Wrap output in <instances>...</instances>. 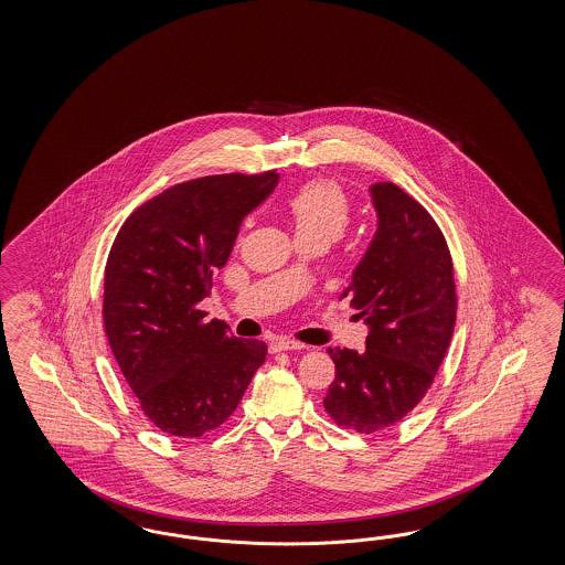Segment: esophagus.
Masks as SVG:
<instances>
[{
    "instance_id": "obj_1",
    "label": "esophagus",
    "mask_w": 565,
    "mask_h": 565,
    "mask_svg": "<svg viewBox=\"0 0 565 565\" xmlns=\"http://www.w3.org/2000/svg\"><path fill=\"white\" fill-rule=\"evenodd\" d=\"M271 352H288V350H305L308 345L305 343L294 342V340H277L269 345Z\"/></svg>"
}]
</instances>
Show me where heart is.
Wrapping results in <instances>:
<instances>
[{
	"mask_svg": "<svg viewBox=\"0 0 565 565\" xmlns=\"http://www.w3.org/2000/svg\"><path fill=\"white\" fill-rule=\"evenodd\" d=\"M296 239L319 238L327 244L342 238L350 225V203L333 180H310L286 201Z\"/></svg>",
	"mask_w": 565,
	"mask_h": 565,
	"instance_id": "b5f03b06",
	"label": "heart"
}]
</instances>
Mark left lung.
Wrapping results in <instances>:
<instances>
[{
    "instance_id": "left-lung-1",
    "label": "left lung",
    "mask_w": 565,
    "mask_h": 565,
    "mask_svg": "<svg viewBox=\"0 0 565 565\" xmlns=\"http://www.w3.org/2000/svg\"><path fill=\"white\" fill-rule=\"evenodd\" d=\"M375 238L350 286L369 326L366 350L329 348L335 379L326 411L340 427H392L425 397L456 326L454 263L427 209L392 182L371 186Z\"/></svg>"
}]
</instances>
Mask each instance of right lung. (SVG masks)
Masks as SVG:
<instances>
[{
	"instance_id": "add662e5",
	"label": "right lung",
	"mask_w": 565,
	"mask_h": 565,
	"mask_svg": "<svg viewBox=\"0 0 565 565\" xmlns=\"http://www.w3.org/2000/svg\"><path fill=\"white\" fill-rule=\"evenodd\" d=\"M275 170L175 184L124 222L105 265L103 326L154 427L201 437L238 408L267 345L234 338L199 302L227 263L242 220L277 184Z\"/></svg>"
}]
</instances>
